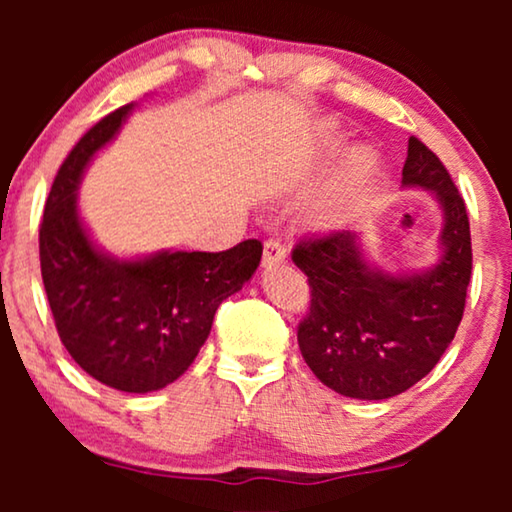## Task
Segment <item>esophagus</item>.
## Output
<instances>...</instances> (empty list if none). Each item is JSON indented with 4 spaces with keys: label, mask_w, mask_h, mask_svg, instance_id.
<instances>
[{
    "label": "esophagus",
    "mask_w": 512,
    "mask_h": 512,
    "mask_svg": "<svg viewBox=\"0 0 512 512\" xmlns=\"http://www.w3.org/2000/svg\"><path fill=\"white\" fill-rule=\"evenodd\" d=\"M286 261V247L282 240H268L263 249V268H275Z\"/></svg>",
    "instance_id": "esophagus-1"
}]
</instances>
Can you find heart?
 <instances>
[{"instance_id":"heart-1","label":"heart","mask_w":512,"mask_h":512,"mask_svg":"<svg viewBox=\"0 0 512 512\" xmlns=\"http://www.w3.org/2000/svg\"><path fill=\"white\" fill-rule=\"evenodd\" d=\"M324 137H326V142H331L333 139L331 130H324ZM370 170H373V158H370L368 153H356V156L352 158V163H349V177H352V181L366 179Z\"/></svg>"}]
</instances>
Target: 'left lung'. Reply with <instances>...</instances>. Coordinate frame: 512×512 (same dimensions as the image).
<instances>
[{
	"mask_svg": "<svg viewBox=\"0 0 512 512\" xmlns=\"http://www.w3.org/2000/svg\"><path fill=\"white\" fill-rule=\"evenodd\" d=\"M401 184L431 191L443 209L433 268L389 275L366 261L361 237L349 230L305 237L291 254L312 298L298 326L300 354L328 389L361 401L398 396L431 373L454 340L471 282L464 198L417 137L408 139Z\"/></svg>",
	"mask_w": 512,
	"mask_h": 512,
	"instance_id": "1",
	"label": "left lung"
}]
</instances>
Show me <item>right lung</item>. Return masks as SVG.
<instances>
[{
	"instance_id": "1",
	"label": "right lung",
	"mask_w": 512,
	"mask_h": 512,
	"mask_svg": "<svg viewBox=\"0 0 512 512\" xmlns=\"http://www.w3.org/2000/svg\"><path fill=\"white\" fill-rule=\"evenodd\" d=\"M130 111L125 104L104 116L60 165L41 219L39 258L69 356L111 389L146 394L186 373L219 305L256 272L263 244L244 240L219 254L158 251L130 261L97 247L79 216L76 188Z\"/></svg>"
}]
</instances>
